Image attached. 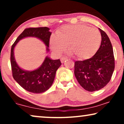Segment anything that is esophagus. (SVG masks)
I'll list each match as a JSON object with an SVG mask.
<instances>
[{"instance_id": "1", "label": "esophagus", "mask_w": 124, "mask_h": 124, "mask_svg": "<svg viewBox=\"0 0 124 124\" xmlns=\"http://www.w3.org/2000/svg\"><path fill=\"white\" fill-rule=\"evenodd\" d=\"M68 58H67V57H62L60 59V61L61 62H62V63H63V62H64V61H65L66 60H67Z\"/></svg>"}]
</instances>
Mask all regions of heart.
I'll list each match as a JSON object with an SVG mask.
<instances>
[{
	"instance_id": "obj_1",
	"label": "heart",
	"mask_w": 124,
	"mask_h": 124,
	"mask_svg": "<svg viewBox=\"0 0 124 124\" xmlns=\"http://www.w3.org/2000/svg\"><path fill=\"white\" fill-rule=\"evenodd\" d=\"M101 37L99 30L85 25H66L57 30L50 40V47L60 54L68 46L70 55L78 60L91 58L99 50Z\"/></svg>"
}]
</instances>
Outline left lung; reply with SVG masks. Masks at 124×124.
<instances>
[{
	"label": "left lung",
	"mask_w": 124,
	"mask_h": 124,
	"mask_svg": "<svg viewBox=\"0 0 124 124\" xmlns=\"http://www.w3.org/2000/svg\"><path fill=\"white\" fill-rule=\"evenodd\" d=\"M101 42L99 50L92 57L74 62V75L79 85L88 91H98L111 80L115 69L113 51L109 38L99 28Z\"/></svg>",
	"instance_id": "obj_1"
}]
</instances>
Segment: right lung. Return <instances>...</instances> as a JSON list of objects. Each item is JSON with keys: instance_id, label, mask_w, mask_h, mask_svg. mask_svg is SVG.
<instances>
[{"instance_id": "add662e5", "label": "right lung", "mask_w": 124, "mask_h": 124, "mask_svg": "<svg viewBox=\"0 0 124 124\" xmlns=\"http://www.w3.org/2000/svg\"><path fill=\"white\" fill-rule=\"evenodd\" d=\"M47 27L25 29L15 40L11 47V64L12 76L15 80L29 92L39 94L47 91L53 84L56 72L61 65L60 59L52 60L46 57L41 66L33 71H26L18 67L14 56V48L21 39L33 37L39 39L47 46L48 51L50 38L51 32Z\"/></svg>"}]
</instances>
